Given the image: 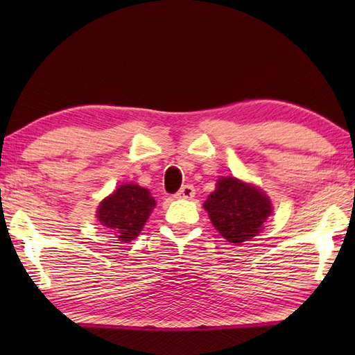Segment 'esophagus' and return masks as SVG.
Returning a JSON list of instances; mask_svg holds the SVG:
<instances>
[{
	"label": "esophagus",
	"mask_w": 355,
	"mask_h": 355,
	"mask_svg": "<svg viewBox=\"0 0 355 355\" xmlns=\"http://www.w3.org/2000/svg\"><path fill=\"white\" fill-rule=\"evenodd\" d=\"M192 197H195V189L192 184H184L182 189L175 193V198L178 200H189Z\"/></svg>",
	"instance_id": "1"
}]
</instances>
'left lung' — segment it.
Here are the masks:
<instances>
[{
  "mask_svg": "<svg viewBox=\"0 0 355 355\" xmlns=\"http://www.w3.org/2000/svg\"><path fill=\"white\" fill-rule=\"evenodd\" d=\"M205 209L215 229L233 244L258 235L273 212L266 193L235 177L218 180L216 189L205 201Z\"/></svg>",
  "mask_w": 355,
  "mask_h": 355,
  "instance_id": "obj_1",
  "label": "left lung"
}]
</instances>
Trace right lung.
Here are the masks:
<instances>
[{
    "label": "right lung",
    "mask_w": 355,
    "mask_h": 355,
    "mask_svg": "<svg viewBox=\"0 0 355 355\" xmlns=\"http://www.w3.org/2000/svg\"><path fill=\"white\" fill-rule=\"evenodd\" d=\"M155 207L150 192L139 184H120L97 207V220L122 243L139 236Z\"/></svg>",
    "instance_id": "1"
}]
</instances>
